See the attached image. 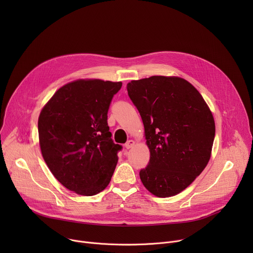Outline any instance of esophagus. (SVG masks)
Here are the masks:
<instances>
[{
  "instance_id": "esophagus-1",
  "label": "esophagus",
  "mask_w": 253,
  "mask_h": 253,
  "mask_svg": "<svg viewBox=\"0 0 253 253\" xmlns=\"http://www.w3.org/2000/svg\"><path fill=\"white\" fill-rule=\"evenodd\" d=\"M134 144H135V142L133 140H128L126 142V144H125V148L126 149H130V148H132L134 146Z\"/></svg>"
}]
</instances>
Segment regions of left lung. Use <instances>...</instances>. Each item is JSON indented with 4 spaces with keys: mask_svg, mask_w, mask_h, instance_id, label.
<instances>
[{
    "mask_svg": "<svg viewBox=\"0 0 253 253\" xmlns=\"http://www.w3.org/2000/svg\"><path fill=\"white\" fill-rule=\"evenodd\" d=\"M150 149L140 170L143 185L158 197L178 194L206 167L215 136L212 113L186 80L152 76L127 84Z\"/></svg>",
    "mask_w": 253,
    "mask_h": 253,
    "instance_id": "1",
    "label": "left lung"
}]
</instances>
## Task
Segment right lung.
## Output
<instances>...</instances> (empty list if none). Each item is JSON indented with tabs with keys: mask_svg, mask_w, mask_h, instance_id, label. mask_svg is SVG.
Wrapping results in <instances>:
<instances>
[{
	"mask_svg": "<svg viewBox=\"0 0 253 253\" xmlns=\"http://www.w3.org/2000/svg\"><path fill=\"white\" fill-rule=\"evenodd\" d=\"M121 82L77 80L61 87L38 120L43 158L58 181L84 196L109 184L122 149L111 138L108 110Z\"/></svg>",
	"mask_w": 253,
	"mask_h": 253,
	"instance_id": "add662e5",
	"label": "right lung"
}]
</instances>
